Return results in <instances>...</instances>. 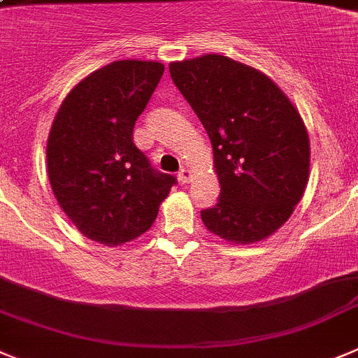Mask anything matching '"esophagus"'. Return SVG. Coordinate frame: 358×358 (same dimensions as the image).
Instances as JSON below:
<instances>
[{"label":"esophagus","mask_w":358,"mask_h":358,"mask_svg":"<svg viewBox=\"0 0 358 358\" xmlns=\"http://www.w3.org/2000/svg\"><path fill=\"white\" fill-rule=\"evenodd\" d=\"M177 177H179V182H181V185H186V182L192 181V172H189L188 169H182L181 172L177 173Z\"/></svg>","instance_id":"34e87169"}]
</instances>
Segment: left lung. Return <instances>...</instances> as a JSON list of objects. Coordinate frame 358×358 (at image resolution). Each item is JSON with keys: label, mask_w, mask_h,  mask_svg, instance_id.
<instances>
[{"label": "left lung", "mask_w": 358, "mask_h": 358, "mask_svg": "<svg viewBox=\"0 0 358 358\" xmlns=\"http://www.w3.org/2000/svg\"><path fill=\"white\" fill-rule=\"evenodd\" d=\"M170 76L206 127L220 181L201 216L213 234L254 243L286 224L309 181V136L284 92L222 55L170 64Z\"/></svg>", "instance_id": "left-lung-1"}]
</instances>
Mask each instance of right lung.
Returning <instances> with one entry per match:
<instances>
[{
	"label": "right lung",
	"instance_id": "1",
	"mask_svg": "<svg viewBox=\"0 0 358 358\" xmlns=\"http://www.w3.org/2000/svg\"><path fill=\"white\" fill-rule=\"evenodd\" d=\"M157 62L120 60L65 97L48 140L58 204L88 239L113 247L150 229L177 179L134 145V122L163 76Z\"/></svg>",
	"mask_w": 358,
	"mask_h": 358
}]
</instances>
